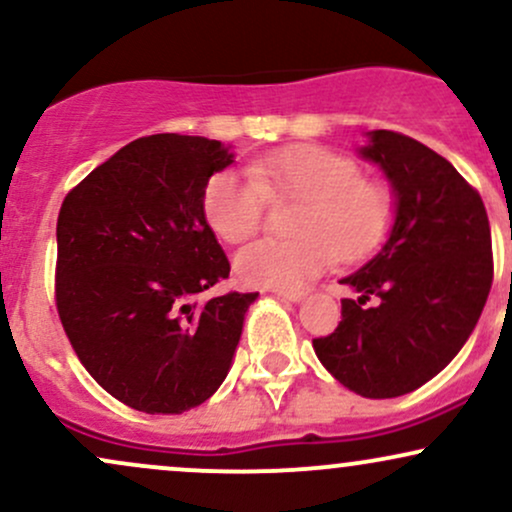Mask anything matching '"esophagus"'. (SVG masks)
<instances>
[{"label": "esophagus", "instance_id": "esophagus-1", "mask_svg": "<svg viewBox=\"0 0 512 512\" xmlns=\"http://www.w3.org/2000/svg\"><path fill=\"white\" fill-rule=\"evenodd\" d=\"M276 296L284 298V301H291V303H301L305 298V291H289V289H276L274 291Z\"/></svg>", "mask_w": 512, "mask_h": 512}]
</instances>
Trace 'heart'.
Returning <instances> with one entry per match:
<instances>
[{
	"instance_id": "b5f03b06",
	"label": "heart",
	"mask_w": 512,
	"mask_h": 512,
	"mask_svg": "<svg viewBox=\"0 0 512 512\" xmlns=\"http://www.w3.org/2000/svg\"><path fill=\"white\" fill-rule=\"evenodd\" d=\"M267 195L303 199L296 238H260L236 255L243 284L301 289L339 255L358 260L378 248L392 219L390 192L361 178L351 158L322 146H293L257 158L250 173L226 168L211 175L202 211L223 243H243L262 223Z\"/></svg>"
}]
</instances>
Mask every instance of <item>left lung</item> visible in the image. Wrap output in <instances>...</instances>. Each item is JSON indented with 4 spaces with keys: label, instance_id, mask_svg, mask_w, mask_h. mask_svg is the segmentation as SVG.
Instances as JSON below:
<instances>
[{
    "label": "left lung",
    "instance_id": "1",
    "mask_svg": "<svg viewBox=\"0 0 512 512\" xmlns=\"http://www.w3.org/2000/svg\"><path fill=\"white\" fill-rule=\"evenodd\" d=\"M356 154L390 182L395 219L373 260L339 281L358 298L313 349L351 392L387 399L428 383L474 332L493 281L491 228L479 192L416 139L373 129Z\"/></svg>",
    "mask_w": 512,
    "mask_h": 512
}]
</instances>
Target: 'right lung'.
I'll return each instance as SVG.
<instances>
[{
	"instance_id": "add662e5",
	"label": "right lung",
	"mask_w": 512,
	"mask_h": 512,
	"mask_svg": "<svg viewBox=\"0 0 512 512\" xmlns=\"http://www.w3.org/2000/svg\"><path fill=\"white\" fill-rule=\"evenodd\" d=\"M231 146L151 134L122 146L64 197L57 310L105 392L144 414H182L219 390L257 293L199 301L231 272L202 211Z\"/></svg>"
}]
</instances>
